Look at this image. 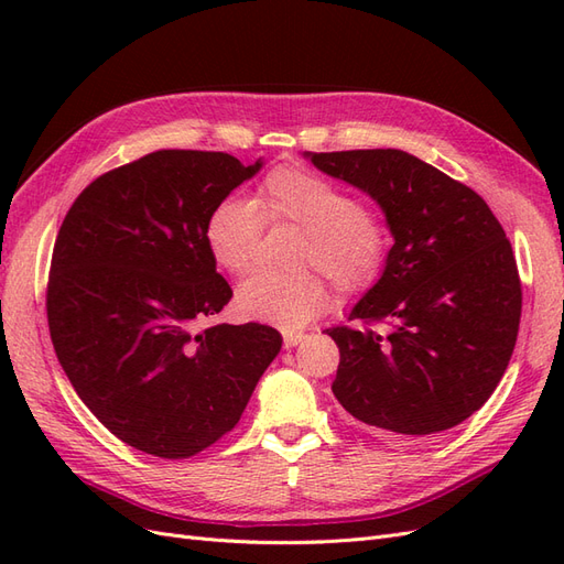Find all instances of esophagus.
I'll list each match as a JSON object with an SVG mask.
<instances>
[{"label": "esophagus", "mask_w": 564, "mask_h": 564, "mask_svg": "<svg viewBox=\"0 0 564 564\" xmlns=\"http://www.w3.org/2000/svg\"><path fill=\"white\" fill-rule=\"evenodd\" d=\"M303 338H305V334H303V332H284V334H282V340H284V348H286V350H289V348H294V346H299Z\"/></svg>", "instance_id": "34e87169"}]
</instances>
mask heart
<instances>
[{
	"label": "heart",
	"instance_id": "obj_1",
	"mask_svg": "<svg viewBox=\"0 0 564 564\" xmlns=\"http://www.w3.org/2000/svg\"><path fill=\"white\" fill-rule=\"evenodd\" d=\"M257 207L237 195L218 199L204 220V245L214 263L245 275L253 265L263 220L303 230L292 272L259 270L237 286L235 305L245 317L294 329L327 311L332 286L317 264L344 292H362L381 278L390 232L383 216L355 202L340 183L313 169L275 166L256 191Z\"/></svg>",
	"mask_w": 564,
	"mask_h": 564
}]
</instances>
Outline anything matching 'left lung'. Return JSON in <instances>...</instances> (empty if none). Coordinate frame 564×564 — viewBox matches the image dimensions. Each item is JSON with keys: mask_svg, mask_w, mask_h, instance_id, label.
I'll return each instance as SVG.
<instances>
[{"mask_svg": "<svg viewBox=\"0 0 564 564\" xmlns=\"http://www.w3.org/2000/svg\"><path fill=\"white\" fill-rule=\"evenodd\" d=\"M381 204L395 245L381 280L332 327V390L369 429L433 437L480 409L513 355L522 284L508 237L468 185L404 150L311 152ZM379 323L391 329L379 333Z\"/></svg>", "mask_w": 564, "mask_h": 564, "instance_id": "8db88e82", "label": "left lung"}]
</instances>
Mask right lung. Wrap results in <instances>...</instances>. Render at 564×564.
<instances>
[{"label":"right lung","instance_id":"right-lung-1","mask_svg":"<svg viewBox=\"0 0 564 564\" xmlns=\"http://www.w3.org/2000/svg\"><path fill=\"white\" fill-rule=\"evenodd\" d=\"M261 169L158 150L89 183L51 256V344L82 402L129 447L187 458L240 421L282 348L268 324H216L232 299L204 245L218 199Z\"/></svg>","mask_w":564,"mask_h":564}]
</instances>
